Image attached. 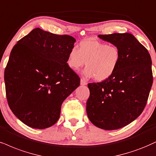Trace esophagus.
<instances>
[{
	"mask_svg": "<svg viewBox=\"0 0 156 156\" xmlns=\"http://www.w3.org/2000/svg\"><path fill=\"white\" fill-rule=\"evenodd\" d=\"M80 84H81L82 85H86V84H87V80H86L84 78H82L81 81H80Z\"/></svg>",
	"mask_w": 156,
	"mask_h": 156,
	"instance_id": "esophagus-1",
	"label": "esophagus"
}]
</instances>
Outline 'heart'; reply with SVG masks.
<instances>
[{
    "mask_svg": "<svg viewBox=\"0 0 156 156\" xmlns=\"http://www.w3.org/2000/svg\"><path fill=\"white\" fill-rule=\"evenodd\" d=\"M121 60L119 48L98 40H83L78 49L73 47L67 58V65L78 70L86 63L84 74L97 81H104L113 74Z\"/></svg>",
    "mask_w": 156,
    "mask_h": 156,
    "instance_id": "obj_1",
    "label": "heart"
}]
</instances>
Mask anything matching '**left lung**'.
<instances>
[{"mask_svg":"<svg viewBox=\"0 0 156 156\" xmlns=\"http://www.w3.org/2000/svg\"><path fill=\"white\" fill-rule=\"evenodd\" d=\"M119 48L121 60L111 77L88 84L87 116L105 130L118 129L135 120L145 108L153 84L151 57L130 33L99 34Z\"/></svg>","mask_w":156,"mask_h":156,"instance_id":"obj_1","label":"left lung"}]
</instances>
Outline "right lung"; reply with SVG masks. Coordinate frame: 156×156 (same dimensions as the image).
Instances as JSON below:
<instances>
[{
    "instance_id": "add662e5",
    "label": "right lung",
    "mask_w": 156,
    "mask_h": 156,
    "mask_svg": "<svg viewBox=\"0 0 156 156\" xmlns=\"http://www.w3.org/2000/svg\"><path fill=\"white\" fill-rule=\"evenodd\" d=\"M75 41L35 28L13 46L4 72L6 98L13 114L30 127L55 124L63 101L80 86L66 63Z\"/></svg>"
}]
</instances>
